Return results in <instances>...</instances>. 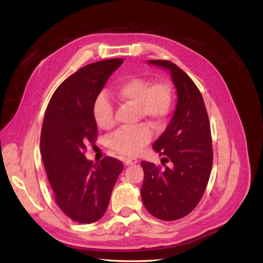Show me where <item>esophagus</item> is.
Returning <instances> with one entry per match:
<instances>
[{
    "mask_svg": "<svg viewBox=\"0 0 263 263\" xmlns=\"http://www.w3.org/2000/svg\"><path fill=\"white\" fill-rule=\"evenodd\" d=\"M137 162H138V160H137V159H135V158H128V159H125V160H124L125 165H132V164H135Z\"/></svg>",
    "mask_w": 263,
    "mask_h": 263,
    "instance_id": "esophagus-1",
    "label": "esophagus"
}]
</instances>
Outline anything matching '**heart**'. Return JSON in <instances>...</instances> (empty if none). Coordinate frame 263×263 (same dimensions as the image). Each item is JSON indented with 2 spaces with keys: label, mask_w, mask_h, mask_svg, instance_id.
I'll return each mask as SVG.
<instances>
[{
  "label": "heart",
  "mask_w": 263,
  "mask_h": 263,
  "mask_svg": "<svg viewBox=\"0 0 263 263\" xmlns=\"http://www.w3.org/2000/svg\"><path fill=\"white\" fill-rule=\"evenodd\" d=\"M116 97L136 105L138 115L159 123L170 113L173 94L171 86L163 81L151 83L147 79L129 77L115 87ZM92 114L101 128H108L114 122V106L108 95L103 91L94 100ZM153 138V129L147 124H140L132 129H118L109 139V146L118 154L136 156Z\"/></svg>",
  "instance_id": "b5f03b06"
}]
</instances>
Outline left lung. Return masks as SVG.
Listing matches in <instances>:
<instances>
[{"instance_id": "obj_1", "label": "left lung", "mask_w": 263, "mask_h": 263, "mask_svg": "<svg viewBox=\"0 0 263 263\" xmlns=\"http://www.w3.org/2000/svg\"><path fill=\"white\" fill-rule=\"evenodd\" d=\"M169 71L177 89V106L165 130L153 145L163 156L160 170L142 161L141 200L158 219L176 220L192 212L208 185L213 164L211 127L201 92L191 78L168 60H148Z\"/></svg>"}]
</instances>
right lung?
Segmentation results:
<instances>
[{
    "label": "right lung",
    "instance_id": "1",
    "mask_svg": "<svg viewBox=\"0 0 263 263\" xmlns=\"http://www.w3.org/2000/svg\"><path fill=\"white\" fill-rule=\"evenodd\" d=\"M123 59L91 63L63 81L47 106L41 151L55 203L68 217L91 224L103 217L123 164L106 157L87 160L86 145L98 135L92 107Z\"/></svg>",
    "mask_w": 263,
    "mask_h": 263
}]
</instances>
